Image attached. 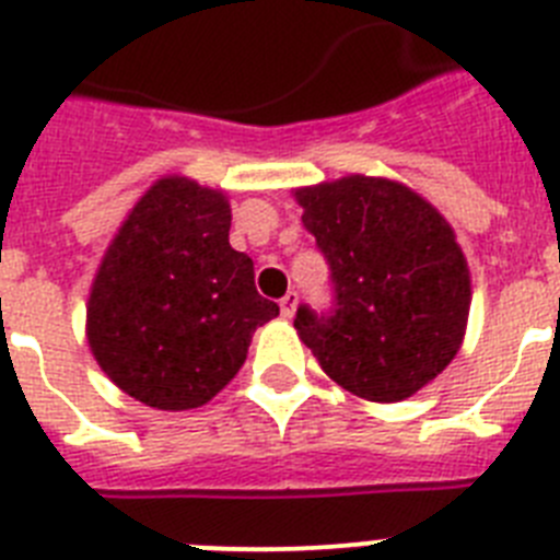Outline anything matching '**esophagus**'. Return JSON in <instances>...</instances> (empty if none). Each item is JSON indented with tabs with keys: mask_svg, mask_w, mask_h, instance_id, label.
<instances>
[{
	"mask_svg": "<svg viewBox=\"0 0 560 560\" xmlns=\"http://www.w3.org/2000/svg\"><path fill=\"white\" fill-rule=\"evenodd\" d=\"M296 303H300V294H296V291H289V294L280 300V311H283V316H294Z\"/></svg>",
	"mask_w": 560,
	"mask_h": 560,
	"instance_id": "34e87169",
	"label": "esophagus"
}]
</instances>
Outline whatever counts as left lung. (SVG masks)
I'll use <instances>...</instances> for the list:
<instances>
[{"mask_svg":"<svg viewBox=\"0 0 560 560\" xmlns=\"http://www.w3.org/2000/svg\"><path fill=\"white\" fill-rule=\"evenodd\" d=\"M330 271V305H300L294 328L348 393L393 404L457 355L471 277L452 226L398 182L348 176L296 190Z\"/></svg>","mask_w":560,"mask_h":560,"instance_id":"1","label":"left lung"}]
</instances>
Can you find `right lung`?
<instances>
[{
  "mask_svg": "<svg viewBox=\"0 0 560 560\" xmlns=\"http://www.w3.org/2000/svg\"><path fill=\"white\" fill-rule=\"evenodd\" d=\"M230 205L190 179H162L133 207L89 296V345L103 373L156 409H196L246 361L280 314L255 264L230 246Z\"/></svg>",
  "mask_w": 560,
  "mask_h": 560,
  "instance_id": "1",
  "label": "right lung"
}]
</instances>
